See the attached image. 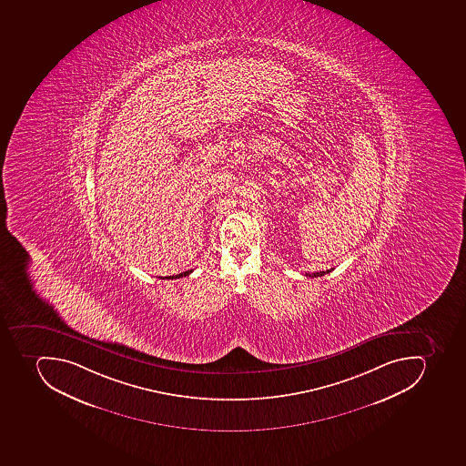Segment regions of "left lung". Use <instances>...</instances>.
<instances>
[{
    "mask_svg": "<svg viewBox=\"0 0 466 466\" xmlns=\"http://www.w3.org/2000/svg\"><path fill=\"white\" fill-rule=\"evenodd\" d=\"M333 268L330 270H324V272H316V273H306V276H309V278H317V276H324L326 273H330Z\"/></svg>",
    "mask_w": 466,
    "mask_h": 466,
    "instance_id": "left-lung-1",
    "label": "left lung"
}]
</instances>
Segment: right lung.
<instances>
[{
	"label": "right lung",
	"instance_id": "obj_1",
	"mask_svg": "<svg viewBox=\"0 0 466 466\" xmlns=\"http://www.w3.org/2000/svg\"><path fill=\"white\" fill-rule=\"evenodd\" d=\"M193 270H187V272L179 273V275L176 276H165L162 279H177V278H183V276H188Z\"/></svg>",
	"mask_w": 466,
	"mask_h": 466
}]
</instances>
